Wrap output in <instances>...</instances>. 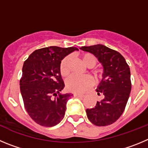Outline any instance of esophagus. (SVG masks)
<instances>
[{
  "mask_svg": "<svg viewBox=\"0 0 148 148\" xmlns=\"http://www.w3.org/2000/svg\"><path fill=\"white\" fill-rule=\"evenodd\" d=\"M74 97H79V98H84L85 95H82V94H74Z\"/></svg>",
  "mask_w": 148,
  "mask_h": 148,
  "instance_id": "1",
  "label": "esophagus"
}]
</instances>
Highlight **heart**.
I'll return each mask as SVG.
<instances>
[{"mask_svg": "<svg viewBox=\"0 0 148 148\" xmlns=\"http://www.w3.org/2000/svg\"><path fill=\"white\" fill-rule=\"evenodd\" d=\"M82 60L84 64L88 68H94L97 62V60L95 56L89 53L82 56ZM69 62H70V58L66 57L60 62V71L61 75L63 77L67 76L69 73ZM91 74L95 79H99L102 77L100 71L99 70H92ZM66 85L69 91L75 94H82L86 91L91 86L92 80L88 76L78 77V76L72 75L66 79Z\"/></svg>", "mask_w": 148, "mask_h": 148, "instance_id": "1", "label": "heart"}]
</instances>
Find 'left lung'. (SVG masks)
Returning <instances> with one entry per match:
<instances>
[{"label": "left lung", "instance_id": "8db88e82", "mask_svg": "<svg viewBox=\"0 0 148 148\" xmlns=\"http://www.w3.org/2000/svg\"><path fill=\"white\" fill-rule=\"evenodd\" d=\"M81 50L94 54L102 63V79L97 89L103 99L94 108L86 109L90 122L97 126L111 125L119 119L125 108L131 90L130 68L123 56L104 45L82 46Z\"/></svg>", "mask_w": 148, "mask_h": 148}]
</instances>
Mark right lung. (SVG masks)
Returning a JSON list of instances; mask_svg holds the SVG:
<instances>
[{"label": "right lung", "mask_w": 148, "mask_h": 148, "mask_svg": "<svg viewBox=\"0 0 148 148\" xmlns=\"http://www.w3.org/2000/svg\"><path fill=\"white\" fill-rule=\"evenodd\" d=\"M76 47L49 46L35 50L23 63L20 88L28 114L38 125L53 127L63 119L68 99L60 94L65 84L60 71L63 58Z\"/></svg>", "instance_id": "right-lung-1"}]
</instances>
